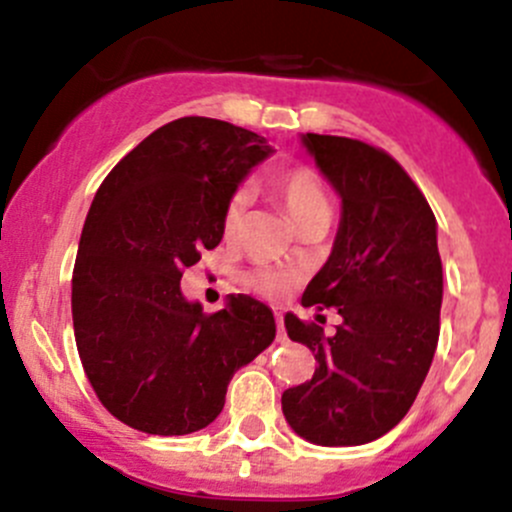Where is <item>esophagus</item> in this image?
I'll list each match as a JSON object with an SVG mask.
<instances>
[{
	"instance_id": "esophagus-1",
	"label": "esophagus",
	"mask_w": 512,
	"mask_h": 512,
	"mask_svg": "<svg viewBox=\"0 0 512 512\" xmlns=\"http://www.w3.org/2000/svg\"><path fill=\"white\" fill-rule=\"evenodd\" d=\"M275 320H277V340L285 342V327H282V315H280V312H275Z\"/></svg>"
}]
</instances>
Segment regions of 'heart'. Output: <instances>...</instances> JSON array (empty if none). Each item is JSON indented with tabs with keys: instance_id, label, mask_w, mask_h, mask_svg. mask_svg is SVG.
<instances>
[{
	"instance_id": "1",
	"label": "heart",
	"mask_w": 512,
	"mask_h": 512,
	"mask_svg": "<svg viewBox=\"0 0 512 512\" xmlns=\"http://www.w3.org/2000/svg\"><path fill=\"white\" fill-rule=\"evenodd\" d=\"M272 187H275L277 197L282 200L285 210L290 212L292 220L300 225L305 222L307 217L315 215L317 210H325L327 207V197L322 192L320 182L317 177L312 175L310 170L305 167H292V170H282L277 172L275 180H272ZM245 205H247V192L240 190L230 197L227 202V210H225V230L227 235L240 227L242 215H245ZM252 287L265 295H280L282 290L287 287V275L277 270H260L252 275Z\"/></svg>"
}]
</instances>
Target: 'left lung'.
Segmentation results:
<instances>
[{"label": "left lung", "mask_w": 512, "mask_h": 512, "mask_svg": "<svg viewBox=\"0 0 512 512\" xmlns=\"http://www.w3.org/2000/svg\"><path fill=\"white\" fill-rule=\"evenodd\" d=\"M300 142L340 197L332 252L302 307H335L342 322L325 335L315 322L285 315L290 340L310 347L317 367L312 380L282 393V413L307 443L365 445L408 415L438 347V222L388 152L312 132Z\"/></svg>", "instance_id": "1"}]
</instances>
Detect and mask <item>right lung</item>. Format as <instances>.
<instances>
[{
  "mask_svg": "<svg viewBox=\"0 0 512 512\" xmlns=\"http://www.w3.org/2000/svg\"><path fill=\"white\" fill-rule=\"evenodd\" d=\"M265 137L210 117L165 124L117 162L94 195L72 275L79 360L104 408L150 435L207 428L232 375L275 340L250 295L215 315L182 295V272L220 245L225 210Z\"/></svg>",
  "mask_w": 512,
  "mask_h": 512,
  "instance_id": "right-lung-1",
  "label": "right lung"
}]
</instances>
